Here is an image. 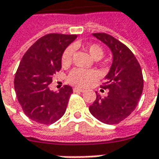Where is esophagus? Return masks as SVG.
Instances as JSON below:
<instances>
[{"label": "esophagus", "mask_w": 159, "mask_h": 159, "mask_svg": "<svg viewBox=\"0 0 159 159\" xmlns=\"http://www.w3.org/2000/svg\"><path fill=\"white\" fill-rule=\"evenodd\" d=\"M73 90H74V92H84V89L80 88H74Z\"/></svg>", "instance_id": "obj_1"}]
</instances>
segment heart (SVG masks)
<instances>
[{
	"mask_svg": "<svg viewBox=\"0 0 159 159\" xmlns=\"http://www.w3.org/2000/svg\"><path fill=\"white\" fill-rule=\"evenodd\" d=\"M85 49L89 54L92 59L98 61L103 57V49L99 45L97 44H90L85 47ZM73 55V49L72 48H67L65 51L62 54L61 57V63L62 65H69L70 63ZM97 77L96 72L93 70H86L83 69H75L71 71L69 76L70 82L75 85L85 87L90 84L95 78Z\"/></svg>",
	"mask_w": 159,
	"mask_h": 159,
	"instance_id": "heart-1",
	"label": "heart"
}]
</instances>
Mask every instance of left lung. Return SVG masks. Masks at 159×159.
I'll use <instances>...</instances> for the list:
<instances>
[{
  "label": "left lung",
  "instance_id": "obj_1",
  "mask_svg": "<svg viewBox=\"0 0 159 159\" xmlns=\"http://www.w3.org/2000/svg\"><path fill=\"white\" fill-rule=\"evenodd\" d=\"M104 43L112 54V63L101 86L109 89L108 96L97 99L89 106L90 113L97 119L116 125L129 116L136 109L143 88V74L139 61L128 47L105 33L92 34Z\"/></svg>",
  "mask_w": 159,
  "mask_h": 159
}]
</instances>
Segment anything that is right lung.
<instances>
[{
	"label": "right lung",
	"mask_w": 159,
	"mask_h": 159,
	"mask_svg": "<svg viewBox=\"0 0 159 159\" xmlns=\"http://www.w3.org/2000/svg\"><path fill=\"white\" fill-rule=\"evenodd\" d=\"M75 34H48L37 40L21 58L15 77L18 102L30 119L49 125L64 115L73 92L65 85L59 92L50 90L52 75L61 69V57Z\"/></svg>",
	"instance_id": "1"
}]
</instances>
